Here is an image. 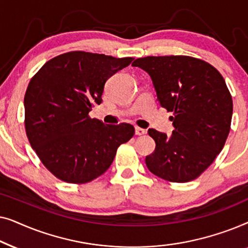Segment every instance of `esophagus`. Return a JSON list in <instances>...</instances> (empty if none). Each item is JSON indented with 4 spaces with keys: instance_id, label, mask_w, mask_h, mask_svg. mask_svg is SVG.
<instances>
[{
    "instance_id": "esophagus-1",
    "label": "esophagus",
    "mask_w": 248,
    "mask_h": 248,
    "mask_svg": "<svg viewBox=\"0 0 248 248\" xmlns=\"http://www.w3.org/2000/svg\"><path fill=\"white\" fill-rule=\"evenodd\" d=\"M145 133H147V131H145L144 128L135 127V134H137V135H144Z\"/></svg>"
}]
</instances>
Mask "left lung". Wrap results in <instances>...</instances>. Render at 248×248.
<instances>
[{
  "label": "left lung",
  "mask_w": 248,
  "mask_h": 248,
  "mask_svg": "<svg viewBox=\"0 0 248 248\" xmlns=\"http://www.w3.org/2000/svg\"><path fill=\"white\" fill-rule=\"evenodd\" d=\"M132 65L151 77L175 127L170 137L149 128L155 149L145 158L148 169L168 182L198 178L222 150L230 131L232 99L225 79L211 64L191 56H147Z\"/></svg>",
  "instance_id": "8db88e82"
}]
</instances>
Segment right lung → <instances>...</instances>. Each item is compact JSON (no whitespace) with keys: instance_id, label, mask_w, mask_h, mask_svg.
Segmentation results:
<instances>
[{"instance_id":"add662e5","label":"right lung","mask_w":248,"mask_h":248,"mask_svg":"<svg viewBox=\"0 0 248 248\" xmlns=\"http://www.w3.org/2000/svg\"><path fill=\"white\" fill-rule=\"evenodd\" d=\"M133 61L74 50L49 60L25 94V126L43 165L61 181L84 184L109 168L117 148L134 135L131 124L91 118L109 78Z\"/></svg>"}]
</instances>
